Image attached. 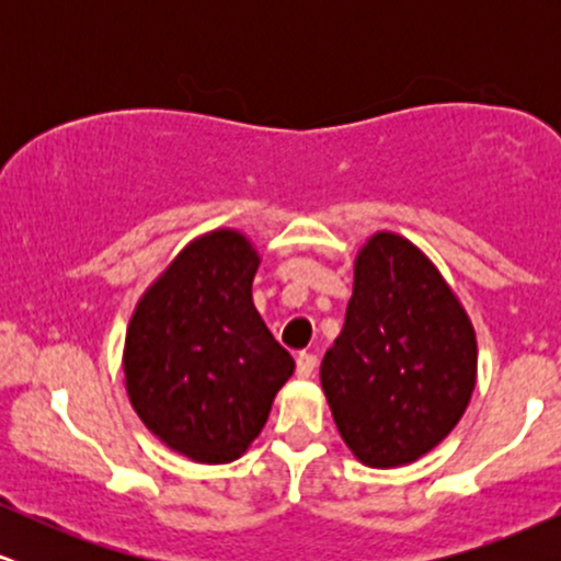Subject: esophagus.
Returning a JSON list of instances; mask_svg holds the SVG:
<instances>
[{
	"instance_id": "esophagus-1",
	"label": "esophagus",
	"mask_w": 561,
	"mask_h": 561,
	"mask_svg": "<svg viewBox=\"0 0 561 561\" xmlns=\"http://www.w3.org/2000/svg\"><path fill=\"white\" fill-rule=\"evenodd\" d=\"M317 364L319 358L313 356V353H298V377H311L313 371H317Z\"/></svg>"
}]
</instances>
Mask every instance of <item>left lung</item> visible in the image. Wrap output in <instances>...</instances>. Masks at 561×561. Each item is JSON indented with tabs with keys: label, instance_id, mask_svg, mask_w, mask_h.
<instances>
[{
	"label": "left lung",
	"instance_id": "left-lung-1",
	"mask_svg": "<svg viewBox=\"0 0 561 561\" xmlns=\"http://www.w3.org/2000/svg\"><path fill=\"white\" fill-rule=\"evenodd\" d=\"M474 375L461 302L422 250L379 231L358 253L343 332L321 362L347 448L379 469L416 461L461 420Z\"/></svg>",
	"mask_w": 561,
	"mask_h": 561
}]
</instances>
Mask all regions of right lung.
<instances>
[{"label": "right lung", "mask_w": 561, "mask_h": 561, "mask_svg": "<svg viewBox=\"0 0 561 561\" xmlns=\"http://www.w3.org/2000/svg\"><path fill=\"white\" fill-rule=\"evenodd\" d=\"M255 272L259 255L240 231H210L176 255L128 324L134 411L192 461L240 459L295 371L253 306Z\"/></svg>", "instance_id": "right-lung-1"}]
</instances>
